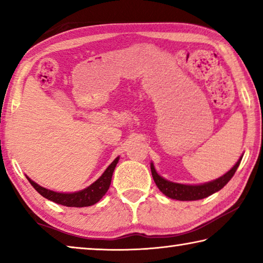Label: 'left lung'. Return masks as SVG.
Segmentation results:
<instances>
[{"instance_id":"left-lung-1","label":"left lung","mask_w":263,"mask_h":263,"mask_svg":"<svg viewBox=\"0 0 263 263\" xmlns=\"http://www.w3.org/2000/svg\"><path fill=\"white\" fill-rule=\"evenodd\" d=\"M241 159L242 158H240L238 160V162L233 166V168L226 173L225 175L219 177V179L199 185L180 184L164 180L163 177L160 176L158 173L155 172L153 163H151V172H152V176L155 184L158 185L160 191L166 195L167 197L177 199V201H197V199L205 198L208 196L215 194L221 188H224V186L229 183V181L232 179L235 172H237Z\"/></svg>"}]
</instances>
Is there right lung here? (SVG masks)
Here are the masks:
<instances>
[{
	"label": "right lung",
	"mask_w": 263,
	"mask_h": 263,
	"mask_svg": "<svg viewBox=\"0 0 263 263\" xmlns=\"http://www.w3.org/2000/svg\"><path fill=\"white\" fill-rule=\"evenodd\" d=\"M119 158H116L112 163L105 169V172L102 174L99 180L95 181L91 185H89L88 188L83 189L78 193L72 194H62V193H55V191L48 190L43 188V186L34 183L32 180H30L28 177L31 185L41 194L43 197H45L50 201L54 202L57 204H61L65 206H72V208H83V206H90L94 205L100 199L103 197L106 191H108L111 179H112L114 171L116 168V164L118 162Z\"/></svg>",
	"instance_id": "1"
}]
</instances>
